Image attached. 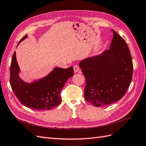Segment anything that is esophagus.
Here are the masks:
<instances>
[{
    "label": "esophagus",
    "mask_w": 146,
    "mask_h": 146,
    "mask_svg": "<svg viewBox=\"0 0 146 146\" xmlns=\"http://www.w3.org/2000/svg\"><path fill=\"white\" fill-rule=\"evenodd\" d=\"M80 67L78 65H75L74 66V72H78L80 71Z\"/></svg>",
    "instance_id": "1"
}]
</instances>
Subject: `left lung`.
I'll return each mask as SVG.
<instances>
[{
    "label": "left lung",
    "mask_w": 146,
    "mask_h": 146,
    "mask_svg": "<svg viewBox=\"0 0 146 146\" xmlns=\"http://www.w3.org/2000/svg\"><path fill=\"white\" fill-rule=\"evenodd\" d=\"M110 49L80 62L85 77V99L95 107H103L123 98L133 74V63L125 41L114 30Z\"/></svg>",
    "instance_id": "8db88e82"
}]
</instances>
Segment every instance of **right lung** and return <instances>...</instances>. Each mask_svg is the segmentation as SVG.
Returning a JSON list of instances; mask_svg holds the SVG:
<instances>
[{"label": "right lung", "instance_id": "add662e5", "mask_svg": "<svg viewBox=\"0 0 146 146\" xmlns=\"http://www.w3.org/2000/svg\"><path fill=\"white\" fill-rule=\"evenodd\" d=\"M27 37L26 35L18 44ZM19 71L15 52L10 66L11 89L22 104L37 110H51L60 105L62 101L61 91L68 79L74 75L72 66L67 69L56 68L46 77L28 83L21 80L19 76Z\"/></svg>", "mask_w": 146, "mask_h": 146}]
</instances>
